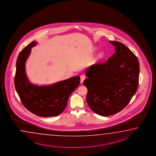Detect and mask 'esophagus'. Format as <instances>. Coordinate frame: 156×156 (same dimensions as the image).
<instances>
[{
  "label": "esophagus",
  "mask_w": 156,
  "mask_h": 156,
  "mask_svg": "<svg viewBox=\"0 0 156 156\" xmlns=\"http://www.w3.org/2000/svg\"><path fill=\"white\" fill-rule=\"evenodd\" d=\"M85 79H86V76H85L84 75H81V76H80V83H82L83 82V81L85 80Z\"/></svg>",
  "instance_id": "obj_1"
}]
</instances>
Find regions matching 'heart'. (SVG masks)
Masks as SVG:
<instances>
[{
	"mask_svg": "<svg viewBox=\"0 0 156 156\" xmlns=\"http://www.w3.org/2000/svg\"><path fill=\"white\" fill-rule=\"evenodd\" d=\"M104 55H105L104 52H101L100 53L98 54V56H97V59L98 60H101L104 57Z\"/></svg>",
	"mask_w": 156,
	"mask_h": 156,
	"instance_id": "1",
	"label": "heart"
}]
</instances>
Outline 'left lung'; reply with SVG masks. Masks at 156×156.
<instances>
[{"label":"left lung","instance_id":"obj_1","mask_svg":"<svg viewBox=\"0 0 156 156\" xmlns=\"http://www.w3.org/2000/svg\"><path fill=\"white\" fill-rule=\"evenodd\" d=\"M116 52L103 63L86 70L83 85L88 90L86 101L96 114L108 116L121 111L137 90L139 63L137 57L121 42L110 41Z\"/></svg>","mask_w":156,"mask_h":156}]
</instances>
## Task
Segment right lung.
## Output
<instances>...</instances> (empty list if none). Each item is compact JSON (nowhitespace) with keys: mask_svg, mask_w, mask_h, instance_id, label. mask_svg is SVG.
Listing matches in <instances>:
<instances>
[{"mask_svg":"<svg viewBox=\"0 0 156 156\" xmlns=\"http://www.w3.org/2000/svg\"><path fill=\"white\" fill-rule=\"evenodd\" d=\"M37 44L31 42L19 54L15 76L16 91L24 107L33 114L44 117L57 116L66 108L69 96L79 85L80 77H73L48 86L32 84L27 76L25 64L31 48Z\"/></svg>","mask_w":156,"mask_h":156,"instance_id":"1","label":"right lung"}]
</instances>
